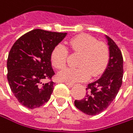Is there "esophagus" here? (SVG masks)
I'll return each mask as SVG.
<instances>
[{
	"label": "esophagus",
	"instance_id": "1",
	"mask_svg": "<svg viewBox=\"0 0 133 133\" xmlns=\"http://www.w3.org/2000/svg\"><path fill=\"white\" fill-rule=\"evenodd\" d=\"M65 83L66 85H67L69 87H73V85H74L73 83Z\"/></svg>",
	"mask_w": 133,
	"mask_h": 133
}]
</instances>
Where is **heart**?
<instances>
[{
  "label": "heart",
  "instance_id": "b5f03b06",
  "mask_svg": "<svg viewBox=\"0 0 133 133\" xmlns=\"http://www.w3.org/2000/svg\"><path fill=\"white\" fill-rule=\"evenodd\" d=\"M69 44L76 54H79L78 68H65L57 74L61 82L74 83L83 81L92 76H97L104 70L109 61L108 47L103 43L87 34L71 39ZM68 50L63 44L56 45L50 54V61L57 69H62L66 64Z\"/></svg>",
  "mask_w": 133,
  "mask_h": 133
}]
</instances>
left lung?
Returning <instances> with one entry per match:
<instances>
[{
	"instance_id": "left-lung-1",
	"label": "left lung",
	"mask_w": 133,
	"mask_h": 133,
	"mask_svg": "<svg viewBox=\"0 0 133 133\" xmlns=\"http://www.w3.org/2000/svg\"><path fill=\"white\" fill-rule=\"evenodd\" d=\"M109 61L103 75L87 86L83 99L75 101V106L89 115H96L107 109L117 96L122 83L123 57L116 43L108 36Z\"/></svg>"
}]
</instances>
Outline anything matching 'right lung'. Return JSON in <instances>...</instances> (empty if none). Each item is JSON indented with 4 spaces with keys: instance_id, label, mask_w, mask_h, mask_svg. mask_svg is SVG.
Returning a JSON list of instances; mask_svg holds the SVG:
<instances>
[{
    "instance_id": "1",
    "label": "right lung",
    "mask_w": 133,
    "mask_h": 133,
    "mask_svg": "<svg viewBox=\"0 0 133 133\" xmlns=\"http://www.w3.org/2000/svg\"><path fill=\"white\" fill-rule=\"evenodd\" d=\"M66 35L67 32L33 29L12 46L7 61V77L11 92L24 107L36 108L50 100L54 83H43V80L54 75L50 54Z\"/></svg>"
}]
</instances>
